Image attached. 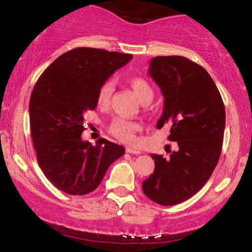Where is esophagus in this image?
I'll return each mask as SVG.
<instances>
[{
    "instance_id": "esophagus-1",
    "label": "esophagus",
    "mask_w": 252,
    "mask_h": 252,
    "mask_svg": "<svg viewBox=\"0 0 252 252\" xmlns=\"http://www.w3.org/2000/svg\"><path fill=\"white\" fill-rule=\"evenodd\" d=\"M126 151L127 153H132V155H140V153H141V151L138 150V149H133V148H126Z\"/></svg>"
}]
</instances>
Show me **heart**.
<instances>
[{"label":"heart","mask_w":252,"mask_h":252,"mask_svg":"<svg viewBox=\"0 0 252 252\" xmlns=\"http://www.w3.org/2000/svg\"><path fill=\"white\" fill-rule=\"evenodd\" d=\"M132 90L135 93V95L140 102H150L153 97V89L151 84L148 82L146 79L140 78V76H131L127 80ZM113 92V83L111 81H105V82L100 85L99 90L96 94V103L100 106H106L109 104L111 95ZM141 130L140 123L135 121H130L123 118H117L111 122L109 126L110 133L114 138L120 140L126 143H134L136 140V132Z\"/></svg>","instance_id":"obj_1"}]
</instances>
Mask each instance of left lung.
Listing matches in <instances>:
<instances>
[{
	"label": "left lung",
	"instance_id": "left-lung-1",
	"mask_svg": "<svg viewBox=\"0 0 252 252\" xmlns=\"http://www.w3.org/2000/svg\"><path fill=\"white\" fill-rule=\"evenodd\" d=\"M164 96L161 129L171 125L169 157L152 155L155 171L142 183L147 197L161 206H173L194 195L218 164L223 143L225 110L208 72L185 57H156L149 69Z\"/></svg>",
	"mask_w": 252,
	"mask_h": 252
}]
</instances>
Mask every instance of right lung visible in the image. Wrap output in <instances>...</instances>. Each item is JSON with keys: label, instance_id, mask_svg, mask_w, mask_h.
<instances>
[{"label": "right lung", "instance_id": "add662e5", "mask_svg": "<svg viewBox=\"0 0 252 252\" xmlns=\"http://www.w3.org/2000/svg\"><path fill=\"white\" fill-rule=\"evenodd\" d=\"M131 59V54L76 48L54 60L34 85L29 111L37 163L63 192H92L125 155V147L103 138L92 146L81 134L85 113L96 108L100 85Z\"/></svg>", "mask_w": 252, "mask_h": 252}]
</instances>
